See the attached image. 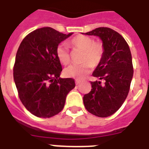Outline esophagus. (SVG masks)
<instances>
[{"mask_svg":"<svg viewBox=\"0 0 149 149\" xmlns=\"http://www.w3.org/2000/svg\"><path fill=\"white\" fill-rule=\"evenodd\" d=\"M80 83L81 80H79V79H76V84H77V85H79Z\"/></svg>","mask_w":149,"mask_h":149,"instance_id":"34e87169","label":"esophagus"}]
</instances>
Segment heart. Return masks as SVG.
I'll return each instance as SVG.
<instances>
[{
	"label": "heart",
	"instance_id": "obj_1",
	"mask_svg": "<svg viewBox=\"0 0 149 149\" xmlns=\"http://www.w3.org/2000/svg\"><path fill=\"white\" fill-rule=\"evenodd\" d=\"M69 45L74 50L83 51L81 62L68 66L64 70V74L67 77L83 79L91 72L93 66H96L101 63L105 54V47L101 41H94L92 37L86 35H78L69 41ZM58 60L64 65L70 63V53L66 46L60 44L56 49Z\"/></svg>",
	"mask_w": 149,
	"mask_h": 149
}]
</instances>
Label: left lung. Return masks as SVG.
I'll return each instance as SVG.
<instances>
[{
  "instance_id": "obj_1",
  "label": "left lung",
  "mask_w": 149,
  "mask_h": 149,
  "mask_svg": "<svg viewBox=\"0 0 149 149\" xmlns=\"http://www.w3.org/2000/svg\"><path fill=\"white\" fill-rule=\"evenodd\" d=\"M83 34L98 36L102 40L105 54L95 71L94 77L105 81L91 82L92 89L83 96V103L91 114L108 117L114 114L129 94L133 66L132 54L125 40L109 27H98Z\"/></svg>"
}]
</instances>
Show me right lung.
I'll return each mask as SVG.
<instances>
[{"label": "right lung", "instance_id": "right-lung-1", "mask_svg": "<svg viewBox=\"0 0 149 149\" xmlns=\"http://www.w3.org/2000/svg\"><path fill=\"white\" fill-rule=\"evenodd\" d=\"M72 34L43 27L26 35L18 48L14 83L23 105L36 116L50 118L61 112L76 86L73 79L60 78L62 66L56 54L59 43Z\"/></svg>", "mask_w": 149, "mask_h": 149}]
</instances>
